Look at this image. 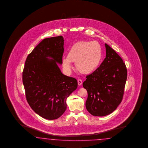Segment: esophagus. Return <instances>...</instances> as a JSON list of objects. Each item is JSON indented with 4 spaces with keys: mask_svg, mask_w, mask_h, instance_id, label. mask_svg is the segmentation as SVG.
<instances>
[{
    "mask_svg": "<svg viewBox=\"0 0 148 148\" xmlns=\"http://www.w3.org/2000/svg\"><path fill=\"white\" fill-rule=\"evenodd\" d=\"M77 84H78V85L81 86L82 84V81L81 79H79L77 80Z\"/></svg>",
    "mask_w": 148,
    "mask_h": 148,
    "instance_id": "esophagus-1",
    "label": "esophagus"
}]
</instances>
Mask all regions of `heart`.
Returning <instances> with one entry per match:
<instances>
[{"label":"heart","mask_w":148,"mask_h":148,"mask_svg":"<svg viewBox=\"0 0 148 148\" xmlns=\"http://www.w3.org/2000/svg\"><path fill=\"white\" fill-rule=\"evenodd\" d=\"M103 56L102 48L97 41H80L74 44L68 50L67 57L62 58L63 68L69 72L72 68V62L76 63L79 72L90 74L99 67Z\"/></svg>","instance_id":"heart-1"}]
</instances>
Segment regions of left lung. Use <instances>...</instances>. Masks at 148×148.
<instances>
[{"label": "left lung", "mask_w": 148, "mask_h": 148, "mask_svg": "<svg viewBox=\"0 0 148 148\" xmlns=\"http://www.w3.org/2000/svg\"><path fill=\"white\" fill-rule=\"evenodd\" d=\"M105 46L106 58L83 83L88 93L86 108L94 116H105L116 109L121 102L127 79L122 58L108 45Z\"/></svg>", "instance_id": "obj_1"}]
</instances>
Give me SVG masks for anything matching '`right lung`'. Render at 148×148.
Wrapping results in <instances>:
<instances>
[{"mask_svg": "<svg viewBox=\"0 0 148 148\" xmlns=\"http://www.w3.org/2000/svg\"><path fill=\"white\" fill-rule=\"evenodd\" d=\"M64 39L62 36L45 38L29 54L23 72L27 101L42 118L54 120L67 108L66 100L76 90L75 78L63 74Z\"/></svg>", "mask_w": 148, "mask_h": 148, "instance_id": "1", "label": "right lung"}]
</instances>
